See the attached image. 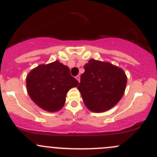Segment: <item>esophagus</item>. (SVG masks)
Returning <instances> with one entry per match:
<instances>
[{
    "label": "esophagus",
    "instance_id": "esophagus-1",
    "mask_svg": "<svg viewBox=\"0 0 157 157\" xmlns=\"http://www.w3.org/2000/svg\"><path fill=\"white\" fill-rule=\"evenodd\" d=\"M76 79H77V80H78V82H80V75H77V77H76Z\"/></svg>",
    "mask_w": 157,
    "mask_h": 157
}]
</instances>
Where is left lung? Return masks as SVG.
Masks as SVG:
<instances>
[{
	"mask_svg": "<svg viewBox=\"0 0 157 157\" xmlns=\"http://www.w3.org/2000/svg\"><path fill=\"white\" fill-rule=\"evenodd\" d=\"M77 89L87 108L103 112L115 106L125 92L127 78L121 69L107 62L90 59L84 65Z\"/></svg>",
	"mask_w": 157,
	"mask_h": 157,
	"instance_id": "8db88e82",
	"label": "left lung"
}]
</instances>
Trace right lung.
Here are the masks:
<instances>
[{"mask_svg":"<svg viewBox=\"0 0 157 157\" xmlns=\"http://www.w3.org/2000/svg\"><path fill=\"white\" fill-rule=\"evenodd\" d=\"M68 67L55 61L33 69L26 78L27 90L32 100L47 112H57L63 107L67 93L77 87Z\"/></svg>","mask_w":157,"mask_h":157,"instance_id":"right-lung-1","label":"right lung"}]
</instances>
